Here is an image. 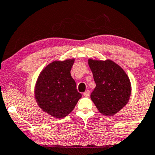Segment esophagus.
Wrapping results in <instances>:
<instances>
[{"instance_id":"1","label":"esophagus","mask_w":155,"mask_h":155,"mask_svg":"<svg viewBox=\"0 0 155 155\" xmlns=\"http://www.w3.org/2000/svg\"><path fill=\"white\" fill-rule=\"evenodd\" d=\"M90 90H86V91L84 93V96H85V97H89V96H90Z\"/></svg>"}]
</instances>
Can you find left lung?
I'll return each instance as SVG.
<instances>
[{
    "label": "left lung",
    "mask_w": 155,
    "mask_h": 155,
    "mask_svg": "<svg viewBox=\"0 0 155 155\" xmlns=\"http://www.w3.org/2000/svg\"><path fill=\"white\" fill-rule=\"evenodd\" d=\"M96 87L90 95L92 101L103 115L113 116L129 102L131 83L124 70L111 59H89Z\"/></svg>",
    "instance_id": "8db88e82"
}]
</instances>
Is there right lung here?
<instances>
[{"label": "right lung", "mask_w": 155, "mask_h": 155, "mask_svg": "<svg viewBox=\"0 0 155 155\" xmlns=\"http://www.w3.org/2000/svg\"><path fill=\"white\" fill-rule=\"evenodd\" d=\"M74 59L55 60L40 73L35 86V97L39 108L56 118L72 111L82 95L71 75Z\"/></svg>", "instance_id": "add662e5"}]
</instances>
